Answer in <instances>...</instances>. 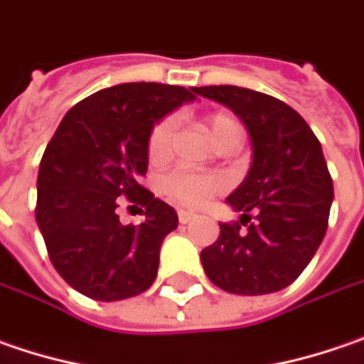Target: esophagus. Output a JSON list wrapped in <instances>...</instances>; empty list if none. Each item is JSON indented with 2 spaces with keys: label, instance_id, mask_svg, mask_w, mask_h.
Wrapping results in <instances>:
<instances>
[{
  "label": "esophagus",
  "instance_id": "esophagus-1",
  "mask_svg": "<svg viewBox=\"0 0 364 364\" xmlns=\"http://www.w3.org/2000/svg\"><path fill=\"white\" fill-rule=\"evenodd\" d=\"M193 218H196L193 213L185 212V210H179V222H181V224H189V222H191Z\"/></svg>",
  "mask_w": 364,
  "mask_h": 364
}]
</instances>
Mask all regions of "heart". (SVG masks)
I'll use <instances>...</instances> for the list:
<instances>
[{
    "mask_svg": "<svg viewBox=\"0 0 364 364\" xmlns=\"http://www.w3.org/2000/svg\"><path fill=\"white\" fill-rule=\"evenodd\" d=\"M208 124V132L212 136L215 144H220L226 136L240 134V126L238 122L224 114V112H215L205 118ZM177 122L173 116L159 119L152 126L149 142H146V152L152 163H163L168 159L171 149H173V136H175ZM226 187V183L222 177L215 175H201L189 168H175L168 175L163 177L161 189L166 198L187 205V208H201L203 203H208L213 196L222 193Z\"/></svg>",
    "mask_w": 364,
    "mask_h": 364,
    "instance_id": "obj_1",
    "label": "heart"
}]
</instances>
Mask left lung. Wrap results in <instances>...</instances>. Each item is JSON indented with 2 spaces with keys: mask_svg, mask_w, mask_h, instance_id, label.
I'll use <instances>...</instances> for the list:
<instances>
[{
  "mask_svg": "<svg viewBox=\"0 0 364 364\" xmlns=\"http://www.w3.org/2000/svg\"><path fill=\"white\" fill-rule=\"evenodd\" d=\"M245 122L252 165L228 203L240 222L220 224L218 240L201 250L215 287L264 295L291 285L324 240L334 198L320 140L308 122L273 95L234 85L196 87Z\"/></svg>",
  "mask_w": 364,
  "mask_h": 364,
  "instance_id": "1",
  "label": "left lung"
}]
</instances>
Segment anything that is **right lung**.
Masks as SVG:
<instances>
[{
  "label": "right lung",
  "mask_w": 364,
  "mask_h": 364,
  "mask_svg": "<svg viewBox=\"0 0 364 364\" xmlns=\"http://www.w3.org/2000/svg\"><path fill=\"white\" fill-rule=\"evenodd\" d=\"M198 97L196 87L122 83L73 105L42 154L36 222L48 259L73 289L97 301L144 293L177 212L140 185L154 122ZM122 197L145 208L140 227L119 224Z\"/></svg>",
  "instance_id": "1"
}]
</instances>
